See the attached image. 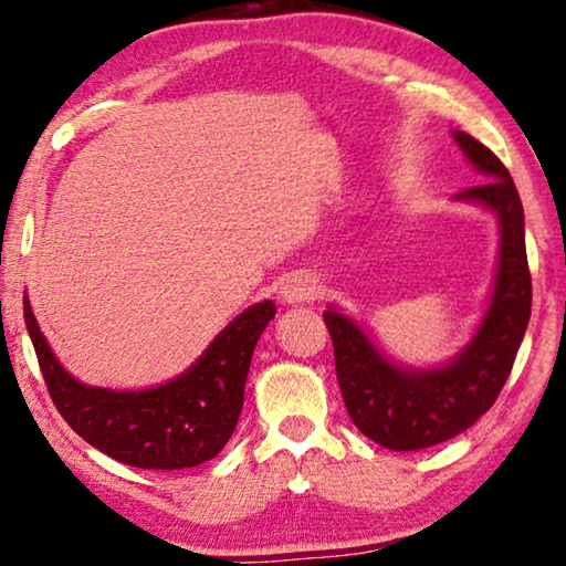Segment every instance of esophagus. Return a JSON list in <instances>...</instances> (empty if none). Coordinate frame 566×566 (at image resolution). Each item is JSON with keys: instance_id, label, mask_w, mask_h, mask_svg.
<instances>
[{"instance_id": "34e87169", "label": "esophagus", "mask_w": 566, "mask_h": 566, "mask_svg": "<svg viewBox=\"0 0 566 566\" xmlns=\"http://www.w3.org/2000/svg\"><path fill=\"white\" fill-rule=\"evenodd\" d=\"M319 294V286L317 280L310 274H290L280 286V300L284 304H304V302H312Z\"/></svg>"}]
</instances>
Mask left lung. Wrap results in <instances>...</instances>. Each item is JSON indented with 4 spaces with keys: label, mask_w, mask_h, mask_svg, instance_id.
<instances>
[{
    "label": "left lung",
    "mask_w": 566,
    "mask_h": 566,
    "mask_svg": "<svg viewBox=\"0 0 566 566\" xmlns=\"http://www.w3.org/2000/svg\"><path fill=\"white\" fill-rule=\"evenodd\" d=\"M455 146L486 184L455 193L499 221V262L486 312L451 360L410 367L388 357L363 325L329 304L325 325L335 347L337 382L353 423L390 451H420L463 433L496 402L532 315L524 209L506 166L469 133Z\"/></svg>",
    "instance_id": "obj_1"
}]
</instances>
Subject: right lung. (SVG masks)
Segmentation results:
<instances>
[{
  "instance_id": "obj_1",
  "label": "right lung",
  "mask_w": 566,
  "mask_h": 566,
  "mask_svg": "<svg viewBox=\"0 0 566 566\" xmlns=\"http://www.w3.org/2000/svg\"><path fill=\"white\" fill-rule=\"evenodd\" d=\"M274 315L272 300L251 304L174 380L113 390L77 380L62 367L24 294V325L60 416L111 459L158 471L193 469L229 443L244 406L251 355Z\"/></svg>"
}]
</instances>
